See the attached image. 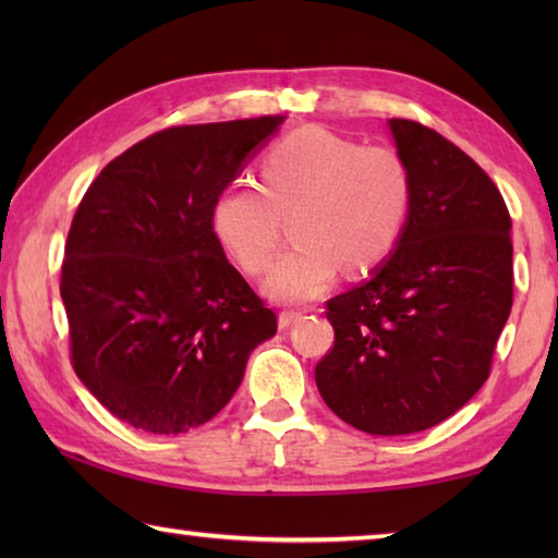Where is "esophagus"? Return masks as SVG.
<instances>
[{"label":"esophagus","instance_id":"esophagus-1","mask_svg":"<svg viewBox=\"0 0 558 558\" xmlns=\"http://www.w3.org/2000/svg\"><path fill=\"white\" fill-rule=\"evenodd\" d=\"M300 317H302V313H295V310H282V313L278 315V327L288 329L290 325H295Z\"/></svg>","mask_w":558,"mask_h":558}]
</instances>
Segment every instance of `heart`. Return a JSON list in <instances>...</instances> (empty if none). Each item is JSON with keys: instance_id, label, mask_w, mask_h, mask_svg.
<instances>
[{"instance_id": "b5f03b06", "label": "heart", "mask_w": 558, "mask_h": 558, "mask_svg": "<svg viewBox=\"0 0 558 558\" xmlns=\"http://www.w3.org/2000/svg\"><path fill=\"white\" fill-rule=\"evenodd\" d=\"M411 209V177L391 147H362L307 128L282 137L260 159V186L231 182L214 196L209 226L235 266L260 276L290 219L292 248L266 278V295L307 302L342 272L372 270L399 243Z\"/></svg>"}]
</instances>
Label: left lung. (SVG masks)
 <instances>
[{
  "mask_svg": "<svg viewBox=\"0 0 558 558\" xmlns=\"http://www.w3.org/2000/svg\"><path fill=\"white\" fill-rule=\"evenodd\" d=\"M411 209L391 256L327 302L319 396L372 436L438 426L487 381L512 310V219L483 167L436 130L391 118Z\"/></svg>",
  "mask_w": 558,
  "mask_h": 558,
  "instance_id": "8db88e82",
  "label": "left lung"
}]
</instances>
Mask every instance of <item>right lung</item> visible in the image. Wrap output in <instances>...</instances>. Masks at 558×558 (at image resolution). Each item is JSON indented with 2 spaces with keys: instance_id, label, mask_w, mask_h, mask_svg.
<instances>
[{
  "instance_id": "add662e5",
  "label": "right lung",
  "mask_w": 558,
  "mask_h": 558,
  "mask_svg": "<svg viewBox=\"0 0 558 558\" xmlns=\"http://www.w3.org/2000/svg\"><path fill=\"white\" fill-rule=\"evenodd\" d=\"M286 116L167 128L102 169L73 216L61 298L73 372L132 428L211 421L278 329L214 239L209 209Z\"/></svg>"
}]
</instances>
